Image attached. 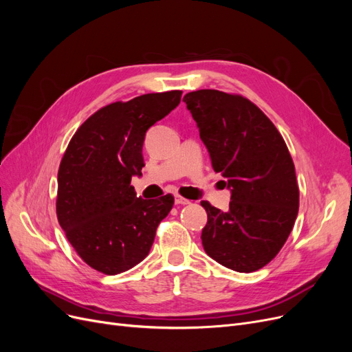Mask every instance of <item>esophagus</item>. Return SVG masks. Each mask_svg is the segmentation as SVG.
Here are the masks:
<instances>
[{
    "instance_id": "esophagus-1",
    "label": "esophagus",
    "mask_w": 352,
    "mask_h": 352,
    "mask_svg": "<svg viewBox=\"0 0 352 352\" xmlns=\"http://www.w3.org/2000/svg\"><path fill=\"white\" fill-rule=\"evenodd\" d=\"M175 202H176L177 206H188V204H190L189 199H186V198H184V197H180V195H176V197H175Z\"/></svg>"
}]
</instances>
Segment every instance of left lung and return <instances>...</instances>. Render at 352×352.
Here are the masks:
<instances>
[{"mask_svg":"<svg viewBox=\"0 0 352 352\" xmlns=\"http://www.w3.org/2000/svg\"><path fill=\"white\" fill-rule=\"evenodd\" d=\"M216 173L228 179L229 210L202 201L208 221L202 247L241 273L269 264L294 228L300 207L295 166L282 135L257 105L238 94L199 89L184 97Z\"/></svg>","mask_w":352,"mask_h":352,"instance_id":"1","label":"left lung"}]
</instances>
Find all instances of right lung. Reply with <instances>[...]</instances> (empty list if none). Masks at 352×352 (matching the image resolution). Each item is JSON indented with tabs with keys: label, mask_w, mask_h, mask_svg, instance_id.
<instances>
[{
	"label": "right lung",
	"mask_w": 352,
	"mask_h": 352,
	"mask_svg": "<svg viewBox=\"0 0 352 352\" xmlns=\"http://www.w3.org/2000/svg\"><path fill=\"white\" fill-rule=\"evenodd\" d=\"M180 97L182 91H167L111 102L72 136L58 167L56 211L67 241L94 270L111 276L141 263L173 208L172 194L138 198L131 180L145 166V132Z\"/></svg>",
	"instance_id": "add662e5"
}]
</instances>
